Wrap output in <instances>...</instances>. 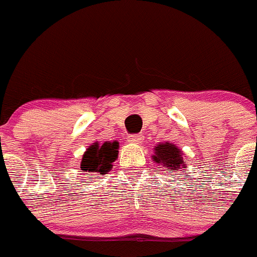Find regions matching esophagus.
I'll list each match as a JSON object with an SVG mask.
<instances>
[{
    "label": "esophagus",
    "mask_w": 257,
    "mask_h": 257,
    "mask_svg": "<svg viewBox=\"0 0 257 257\" xmlns=\"http://www.w3.org/2000/svg\"><path fill=\"white\" fill-rule=\"evenodd\" d=\"M128 141L131 142V144H142V141H144V136L142 135H131V136L128 137Z\"/></svg>",
    "instance_id": "esophagus-1"
}]
</instances>
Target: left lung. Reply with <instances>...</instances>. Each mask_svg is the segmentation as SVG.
I'll return each mask as SVG.
<instances>
[{
	"label": "left lung",
	"instance_id": "left-lung-1",
	"mask_svg": "<svg viewBox=\"0 0 257 257\" xmlns=\"http://www.w3.org/2000/svg\"><path fill=\"white\" fill-rule=\"evenodd\" d=\"M152 160L159 166L157 169L160 171H164L165 175L174 174V172L186 169L184 152L171 142L157 144V146H155L154 149Z\"/></svg>",
	"mask_w": 257,
	"mask_h": 257
}]
</instances>
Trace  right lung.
<instances>
[{
	"label": "right lung",
	"mask_w": 257,
	"mask_h": 257,
	"mask_svg": "<svg viewBox=\"0 0 257 257\" xmlns=\"http://www.w3.org/2000/svg\"><path fill=\"white\" fill-rule=\"evenodd\" d=\"M118 141H105L103 144L96 141L91 144L82 156L81 170L83 172H97L100 175L110 172L112 164L118 156Z\"/></svg>",
	"instance_id": "1"
}]
</instances>
